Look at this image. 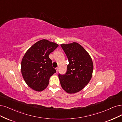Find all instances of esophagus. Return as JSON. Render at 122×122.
<instances>
[{"label": "esophagus", "mask_w": 122, "mask_h": 122, "mask_svg": "<svg viewBox=\"0 0 122 122\" xmlns=\"http://www.w3.org/2000/svg\"><path fill=\"white\" fill-rule=\"evenodd\" d=\"M56 72H58V67H57V68H56Z\"/></svg>", "instance_id": "obj_1"}]
</instances>
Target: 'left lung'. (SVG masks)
I'll list each match as a JSON object with an SVG mask.
<instances>
[{
	"instance_id": "8db88e82",
	"label": "left lung",
	"mask_w": 122,
	"mask_h": 122,
	"mask_svg": "<svg viewBox=\"0 0 122 122\" xmlns=\"http://www.w3.org/2000/svg\"><path fill=\"white\" fill-rule=\"evenodd\" d=\"M61 46L69 61L66 73L58 75L61 87L68 93L78 92L87 85L92 77V59L85 49L77 43L63 44Z\"/></svg>"
}]
</instances>
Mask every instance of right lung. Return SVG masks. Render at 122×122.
Listing matches in <instances>:
<instances>
[{"instance_id": "right-lung-1", "label": "right lung", "mask_w": 122, "mask_h": 122, "mask_svg": "<svg viewBox=\"0 0 122 122\" xmlns=\"http://www.w3.org/2000/svg\"><path fill=\"white\" fill-rule=\"evenodd\" d=\"M58 46L56 43L43 39L29 48L22 58V77L26 84L34 91H43L48 85L51 76L56 73L49 55Z\"/></svg>"}]
</instances>
